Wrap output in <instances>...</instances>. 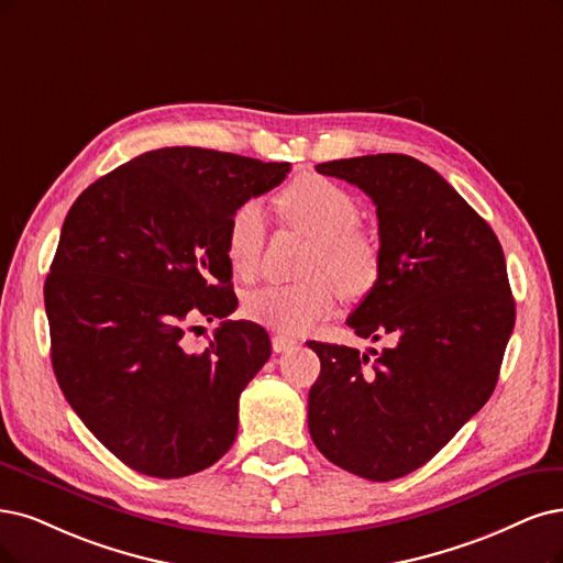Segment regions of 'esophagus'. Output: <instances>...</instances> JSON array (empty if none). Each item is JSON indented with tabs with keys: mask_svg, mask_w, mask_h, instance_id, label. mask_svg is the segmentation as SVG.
<instances>
[{
	"mask_svg": "<svg viewBox=\"0 0 563 563\" xmlns=\"http://www.w3.org/2000/svg\"><path fill=\"white\" fill-rule=\"evenodd\" d=\"M271 345H274L276 352H285L289 347H295L297 341L292 336H287V334H274V336H271Z\"/></svg>",
	"mask_w": 563,
	"mask_h": 563,
	"instance_id": "esophagus-1",
	"label": "esophagus"
}]
</instances>
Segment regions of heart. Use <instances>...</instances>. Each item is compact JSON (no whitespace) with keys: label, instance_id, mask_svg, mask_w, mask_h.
<instances>
[{"label":"heart","instance_id":"obj_1","mask_svg":"<svg viewBox=\"0 0 563 563\" xmlns=\"http://www.w3.org/2000/svg\"><path fill=\"white\" fill-rule=\"evenodd\" d=\"M285 222L313 241L303 262L306 280L271 283L245 299L250 320L287 334H303L334 313L339 289L362 297L380 276V250L357 232L362 208L345 187L322 176H301L278 197ZM266 243V213L260 201H245L227 222L224 253L232 274L253 280ZM340 287L336 288L335 285Z\"/></svg>","mask_w":563,"mask_h":563}]
</instances>
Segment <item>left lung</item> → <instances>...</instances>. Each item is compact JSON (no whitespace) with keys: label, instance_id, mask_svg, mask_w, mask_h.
Wrapping results in <instances>:
<instances>
[{"label":"left lung","instance_id":"obj_1","mask_svg":"<svg viewBox=\"0 0 563 563\" xmlns=\"http://www.w3.org/2000/svg\"><path fill=\"white\" fill-rule=\"evenodd\" d=\"M376 203L380 276L347 327L389 345L308 341L320 378L308 391L316 448L387 483L424 466L481 410L515 327L504 247L492 227L424 162L364 155L318 164Z\"/></svg>","mask_w":563,"mask_h":563}]
</instances>
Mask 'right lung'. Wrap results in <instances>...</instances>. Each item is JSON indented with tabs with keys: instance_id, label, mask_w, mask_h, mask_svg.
<instances>
[{
	"instance_id": "add662e5",
	"label": "right lung",
	"mask_w": 563,
	"mask_h": 563,
	"mask_svg": "<svg viewBox=\"0 0 563 563\" xmlns=\"http://www.w3.org/2000/svg\"><path fill=\"white\" fill-rule=\"evenodd\" d=\"M287 174V162L176 145L118 166L69 208L44 287L53 371L130 468L183 477L232 448L241 391L271 357L266 329L225 320L199 353L184 334L199 314L236 310L227 222Z\"/></svg>"
}]
</instances>
